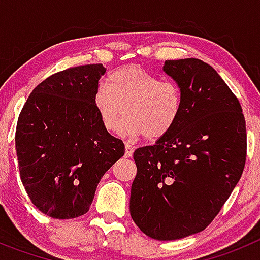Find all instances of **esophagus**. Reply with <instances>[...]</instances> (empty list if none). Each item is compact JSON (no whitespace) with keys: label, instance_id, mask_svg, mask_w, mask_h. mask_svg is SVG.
<instances>
[{"label":"esophagus","instance_id":"obj_1","mask_svg":"<svg viewBox=\"0 0 260 260\" xmlns=\"http://www.w3.org/2000/svg\"><path fill=\"white\" fill-rule=\"evenodd\" d=\"M133 152H134V148L128 143L125 144V157H132Z\"/></svg>","mask_w":260,"mask_h":260}]
</instances>
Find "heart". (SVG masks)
Returning a JSON list of instances; mask_svg holds the SVG:
<instances>
[{"label": "heart", "instance_id": "b5f03b06", "mask_svg": "<svg viewBox=\"0 0 260 260\" xmlns=\"http://www.w3.org/2000/svg\"><path fill=\"white\" fill-rule=\"evenodd\" d=\"M93 107L107 132L118 127L123 108L119 135L158 141L178 122L183 98L173 80H161L142 66L128 65L110 73L107 84L96 88Z\"/></svg>", "mask_w": 260, "mask_h": 260}]
</instances>
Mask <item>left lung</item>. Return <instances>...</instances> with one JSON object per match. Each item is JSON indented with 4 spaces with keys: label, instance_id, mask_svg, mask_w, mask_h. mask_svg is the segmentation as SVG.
Instances as JSON below:
<instances>
[{
    "label": "left lung",
    "instance_id": "8db88e82",
    "mask_svg": "<svg viewBox=\"0 0 260 260\" xmlns=\"http://www.w3.org/2000/svg\"><path fill=\"white\" fill-rule=\"evenodd\" d=\"M162 70L182 91V112L169 134L135 150L130 215L146 236L172 241L217 216L242 176L247 135L238 99L212 66L168 59Z\"/></svg>",
    "mask_w": 260,
    "mask_h": 260
}]
</instances>
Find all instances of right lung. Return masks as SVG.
Masks as SVG:
<instances>
[{
    "instance_id": "obj_1",
    "label": "right lung",
    "mask_w": 260,
    "mask_h": 260,
    "mask_svg": "<svg viewBox=\"0 0 260 260\" xmlns=\"http://www.w3.org/2000/svg\"><path fill=\"white\" fill-rule=\"evenodd\" d=\"M102 63L75 66L35 87L18 117L15 150L23 186L34 206L53 219L88 212L102 177L125 144L102 126L93 93Z\"/></svg>"
}]
</instances>
